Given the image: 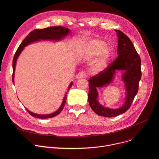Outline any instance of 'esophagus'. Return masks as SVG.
<instances>
[{
  "instance_id": "esophagus-1",
  "label": "esophagus",
  "mask_w": 159,
  "mask_h": 159,
  "mask_svg": "<svg viewBox=\"0 0 159 159\" xmlns=\"http://www.w3.org/2000/svg\"><path fill=\"white\" fill-rule=\"evenodd\" d=\"M86 77V73L85 71H82L79 72L76 75V79H80V78H85Z\"/></svg>"
}]
</instances>
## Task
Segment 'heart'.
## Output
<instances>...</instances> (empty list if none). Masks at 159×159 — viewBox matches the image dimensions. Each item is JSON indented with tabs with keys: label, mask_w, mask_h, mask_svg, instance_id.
Segmentation results:
<instances>
[{
	"label": "heart",
	"mask_w": 159,
	"mask_h": 159,
	"mask_svg": "<svg viewBox=\"0 0 159 159\" xmlns=\"http://www.w3.org/2000/svg\"><path fill=\"white\" fill-rule=\"evenodd\" d=\"M110 55L111 50L106 46V43L98 39L90 41L83 51V57L86 59L90 60L98 56L91 68L94 73H98L104 69Z\"/></svg>",
	"instance_id": "b5f03b06"
}]
</instances>
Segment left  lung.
<instances>
[{
	"label": "left lung",
	"mask_w": 159,
	"mask_h": 159,
	"mask_svg": "<svg viewBox=\"0 0 159 159\" xmlns=\"http://www.w3.org/2000/svg\"><path fill=\"white\" fill-rule=\"evenodd\" d=\"M118 36V57L106 69L89 80V90L88 101L92 109L97 115L107 117H115L125 112L131 106L139 90V84L142 77L141 59L130 39L122 31L115 30ZM116 70H125L123 80L127 91L126 101L118 109H110L101 106L97 100L98 87L108 84Z\"/></svg>",
	"instance_id": "8db88e82"
}]
</instances>
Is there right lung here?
Instances as JSON below:
<instances>
[{
  "label": "right lung",
  "mask_w": 159,
  "mask_h": 159,
  "mask_svg": "<svg viewBox=\"0 0 159 159\" xmlns=\"http://www.w3.org/2000/svg\"><path fill=\"white\" fill-rule=\"evenodd\" d=\"M70 33V31L69 29H68L65 27L62 26H52L49 28H47L44 29H41V30H34L33 31H31L26 38L25 39L22 41V42L20 43L19 45V48H17L14 57L13 58V61H12V68H13V74H12V82H14V72H15V67H16V63L17 59L22 51V50L24 49V48L28 45L30 43H33L34 41H39L40 39H44V40H60L61 39L63 38L67 34ZM73 83L71 82L69 89H68V92H69V89L72 87ZM66 96H67V93H66L65 97L63 98V101L62 102V104L60 108L55 111L53 113H52V114L50 115H37L35 114V113H33L31 111H30L28 109L26 108V111L30 113V114L33 116L34 118H41V119H45V118H50L54 117L58 114H60V112L62 111L63 108L65 106V104L66 103Z\"/></svg>",
  "instance_id": "add662e5"
}]
</instances>
